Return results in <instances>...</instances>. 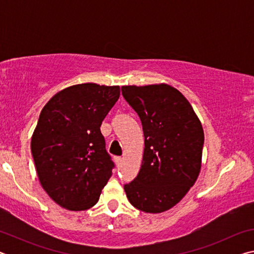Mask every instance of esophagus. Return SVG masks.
<instances>
[{"instance_id":"obj_1","label":"esophagus","mask_w":254,"mask_h":254,"mask_svg":"<svg viewBox=\"0 0 254 254\" xmlns=\"http://www.w3.org/2000/svg\"><path fill=\"white\" fill-rule=\"evenodd\" d=\"M115 160H117L118 166H120L122 163V158L121 157H117V159H115Z\"/></svg>"}]
</instances>
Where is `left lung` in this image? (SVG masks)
I'll return each instance as SVG.
<instances>
[{
  "label": "left lung",
  "instance_id": "obj_1",
  "mask_svg": "<svg viewBox=\"0 0 254 254\" xmlns=\"http://www.w3.org/2000/svg\"><path fill=\"white\" fill-rule=\"evenodd\" d=\"M122 95L139 115L144 134L142 165L124 190L135 208L162 213L178 204L198 177L203 127L190 103L170 85L122 86Z\"/></svg>",
  "mask_w": 254,
  "mask_h": 254
}]
</instances>
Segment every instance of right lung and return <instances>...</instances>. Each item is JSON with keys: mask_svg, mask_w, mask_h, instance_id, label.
<instances>
[{"mask_svg": "<svg viewBox=\"0 0 254 254\" xmlns=\"http://www.w3.org/2000/svg\"><path fill=\"white\" fill-rule=\"evenodd\" d=\"M120 97L119 86L78 84L58 92L42 109L31 152L42 188L69 210L95 205L114 162L101 133Z\"/></svg>", "mask_w": 254, "mask_h": 254, "instance_id": "1", "label": "right lung"}]
</instances>
